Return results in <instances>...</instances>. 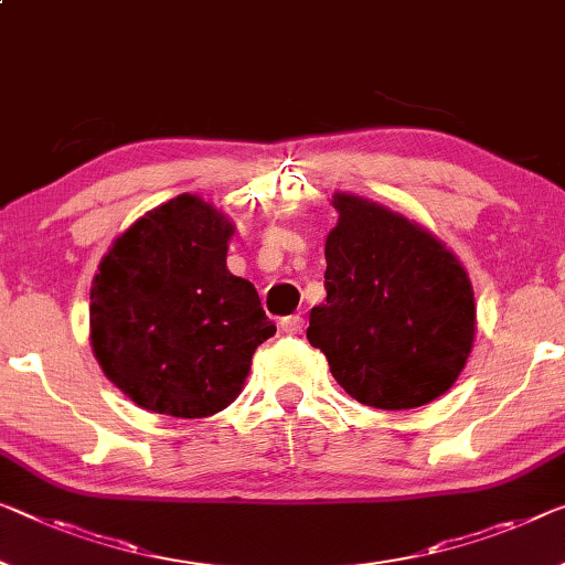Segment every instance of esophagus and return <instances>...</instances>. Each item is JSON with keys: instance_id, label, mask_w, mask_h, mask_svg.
I'll return each instance as SVG.
<instances>
[{"instance_id": "34e87169", "label": "esophagus", "mask_w": 565, "mask_h": 565, "mask_svg": "<svg viewBox=\"0 0 565 565\" xmlns=\"http://www.w3.org/2000/svg\"><path fill=\"white\" fill-rule=\"evenodd\" d=\"M281 330L286 334H299L301 330H305V319H301L299 315H289L281 319Z\"/></svg>"}]
</instances>
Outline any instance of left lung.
Instances as JSON below:
<instances>
[{
  "mask_svg": "<svg viewBox=\"0 0 565 565\" xmlns=\"http://www.w3.org/2000/svg\"><path fill=\"white\" fill-rule=\"evenodd\" d=\"M327 301L307 340L363 406L416 408L451 388L475 342V291L457 256L398 213L334 195Z\"/></svg>",
  "mask_w": 565,
  "mask_h": 565,
  "instance_id": "1",
  "label": "left lung"
}]
</instances>
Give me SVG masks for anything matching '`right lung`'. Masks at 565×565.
Returning a JSON list of instances; mask_svg holds the SVG:
<instances>
[{
	"label": "right lung",
	"instance_id": "1",
	"mask_svg": "<svg viewBox=\"0 0 565 565\" xmlns=\"http://www.w3.org/2000/svg\"><path fill=\"white\" fill-rule=\"evenodd\" d=\"M233 225L180 195L137 221L100 260L90 344L137 406L205 418L231 406L276 324L256 286L225 266Z\"/></svg>",
	"mask_w": 565,
	"mask_h": 565
}]
</instances>
